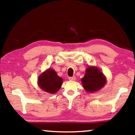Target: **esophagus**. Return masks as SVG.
Instances as JSON below:
<instances>
[{"label":"esophagus","instance_id":"esophagus-1","mask_svg":"<svg viewBox=\"0 0 135 135\" xmlns=\"http://www.w3.org/2000/svg\"><path fill=\"white\" fill-rule=\"evenodd\" d=\"M75 79H76V78H75V76H73V77H69V80H71V81L75 80Z\"/></svg>","mask_w":135,"mask_h":135}]
</instances>
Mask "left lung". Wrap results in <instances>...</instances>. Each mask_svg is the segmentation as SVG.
<instances>
[{"mask_svg": "<svg viewBox=\"0 0 135 135\" xmlns=\"http://www.w3.org/2000/svg\"><path fill=\"white\" fill-rule=\"evenodd\" d=\"M81 81L84 89L91 93L101 89L106 84V79L97 68L90 66L86 68L84 77Z\"/></svg>", "mask_w": 135, "mask_h": 135, "instance_id": "1", "label": "left lung"}]
</instances>
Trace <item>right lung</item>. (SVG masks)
<instances>
[{
	"mask_svg": "<svg viewBox=\"0 0 135 135\" xmlns=\"http://www.w3.org/2000/svg\"><path fill=\"white\" fill-rule=\"evenodd\" d=\"M62 79L53 69H49L39 75L38 84L41 89L49 93H55L60 89Z\"/></svg>",
	"mask_w": 135,
	"mask_h": 135,
	"instance_id": "right-lung-1",
	"label": "right lung"
}]
</instances>
